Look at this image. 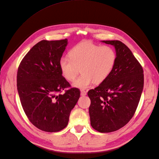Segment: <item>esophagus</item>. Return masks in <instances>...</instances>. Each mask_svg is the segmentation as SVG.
<instances>
[{"label":"esophagus","mask_w":159,"mask_h":159,"mask_svg":"<svg viewBox=\"0 0 159 159\" xmlns=\"http://www.w3.org/2000/svg\"><path fill=\"white\" fill-rule=\"evenodd\" d=\"M80 92H81V95H82V96H85V95H86V94H87V92H86L84 89H81L80 91Z\"/></svg>","instance_id":"obj_1"}]
</instances>
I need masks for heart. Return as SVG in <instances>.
Masks as SVG:
<instances>
[{
  "label": "heart",
  "instance_id": "heart-1",
  "mask_svg": "<svg viewBox=\"0 0 159 159\" xmlns=\"http://www.w3.org/2000/svg\"><path fill=\"white\" fill-rule=\"evenodd\" d=\"M116 61V53L111 47L84 41L75 46L70 52V57L62 56L59 67L64 78L69 81L81 75L74 82L75 87L89 88L95 83H102L111 73Z\"/></svg>",
  "mask_w": 159,
  "mask_h": 159
}]
</instances>
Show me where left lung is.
Returning <instances> with one entry per match:
<instances>
[{
    "label": "left lung",
    "instance_id": "1",
    "mask_svg": "<svg viewBox=\"0 0 159 159\" xmlns=\"http://www.w3.org/2000/svg\"><path fill=\"white\" fill-rule=\"evenodd\" d=\"M113 45L116 61L108 78L90 89L91 125L100 133L122 128L136 111L144 85L143 69L129 48L119 40L103 41Z\"/></svg>",
    "mask_w": 159,
    "mask_h": 159
}]
</instances>
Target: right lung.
I'll return each mask as SVG.
<instances>
[{"mask_svg":"<svg viewBox=\"0 0 159 159\" xmlns=\"http://www.w3.org/2000/svg\"><path fill=\"white\" fill-rule=\"evenodd\" d=\"M67 44V39L42 40L25 55L18 68L17 89L24 111L43 131L57 132L68 125L80 96L78 88L65 89L71 85L59 67Z\"/></svg>","mask_w":159,"mask_h":159,"instance_id":"obj_1","label":"right lung"}]
</instances>
